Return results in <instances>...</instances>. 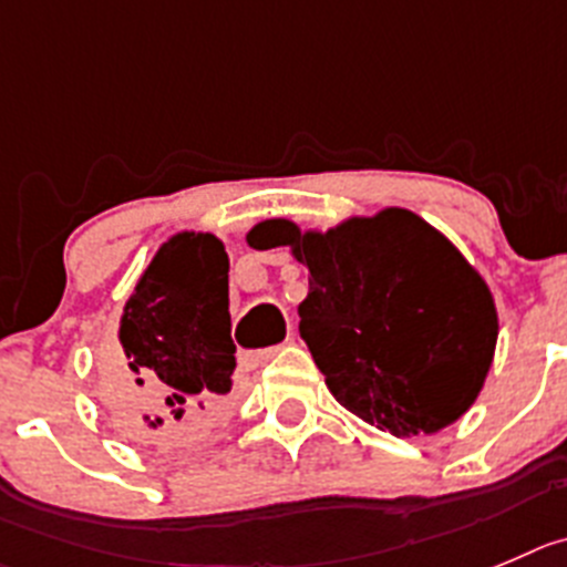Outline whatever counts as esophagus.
Instances as JSON below:
<instances>
[{
    "instance_id": "34e87169",
    "label": "esophagus",
    "mask_w": 567,
    "mask_h": 567,
    "mask_svg": "<svg viewBox=\"0 0 567 567\" xmlns=\"http://www.w3.org/2000/svg\"><path fill=\"white\" fill-rule=\"evenodd\" d=\"M278 350H280V344H272V348H264V350H245V353L239 355V368L247 370V373H250V370L264 368V364H267V361L272 359Z\"/></svg>"
}]
</instances>
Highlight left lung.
<instances>
[{
    "label": "left lung",
    "mask_w": 567,
    "mask_h": 567,
    "mask_svg": "<svg viewBox=\"0 0 567 567\" xmlns=\"http://www.w3.org/2000/svg\"><path fill=\"white\" fill-rule=\"evenodd\" d=\"M252 247L292 245L309 267L300 337L328 390L395 436L434 434L476 401L498 337L493 298L445 236L403 208L300 234L256 225Z\"/></svg>",
    "instance_id": "obj_1"
}]
</instances>
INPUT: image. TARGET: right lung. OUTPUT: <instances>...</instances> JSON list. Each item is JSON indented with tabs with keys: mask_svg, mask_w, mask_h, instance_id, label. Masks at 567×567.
<instances>
[{
	"mask_svg": "<svg viewBox=\"0 0 567 567\" xmlns=\"http://www.w3.org/2000/svg\"><path fill=\"white\" fill-rule=\"evenodd\" d=\"M125 355L105 361V401L147 442L208 429L234 395L228 256L212 234L155 252L122 317Z\"/></svg>",
	"mask_w": 567,
	"mask_h": 567,
	"instance_id": "right-lung-1",
	"label": "right lung"
}]
</instances>
